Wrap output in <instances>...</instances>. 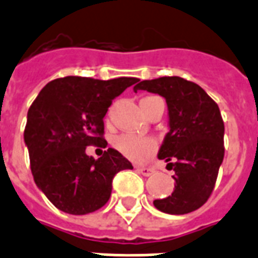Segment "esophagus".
Masks as SVG:
<instances>
[{"mask_svg":"<svg viewBox=\"0 0 258 258\" xmlns=\"http://www.w3.org/2000/svg\"><path fill=\"white\" fill-rule=\"evenodd\" d=\"M137 172L141 173V174H143V176H151L153 173L155 172L154 169L153 168H146V166H137Z\"/></svg>","mask_w":258,"mask_h":258,"instance_id":"1","label":"esophagus"}]
</instances>
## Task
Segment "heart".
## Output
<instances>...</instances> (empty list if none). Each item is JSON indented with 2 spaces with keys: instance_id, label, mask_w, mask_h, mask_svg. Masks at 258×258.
Here are the masks:
<instances>
[{
  "instance_id": "1",
  "label": "heart",
  "mask_w": 258,
  "mask_h": 258,
  "mask_svg": "<svg viewBox=\"0 0 258 258\" xmlns=\"http://www.w3.org/2000/svg\"><path fill=\"white\" fill-rule=\"evenodd\" d=\"M149 98V97H147ZM113 146L127 158L141 161L153 154L155 150V141L149 137H138L134 134H123L113 139Z\"/></svg>"
}]
</instances>
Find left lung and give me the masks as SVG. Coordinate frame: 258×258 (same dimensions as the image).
Instances as JSON below:
<instances>
[{"label": "left lung", "mask_w": 258, "mask_h": 258, "mask_svg": "<svg viewBox=\"0 0 258 258\" xmlns=\"http://www.w3.org/2000/svg\"><path fill=\"white\" fill-rule=\"evenodd\" d=\"M147 90L166 100L169 133L158 151V158L174 170V190L154 200L160 211L182 215L203 206L212 194L225 157V124L218 104L198 84L181 77L145 80L134 92Z\"/></svg>", "instance_id": "left-lung-1"}]
</instances>
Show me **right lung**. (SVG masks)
Returning <instances> with one entry per match:
<instances>
[{"mask_svg":"<svg viewBox=\"0 0 258 258\" xmlns=\"http://www.w3.org/2000/svg\"><path fill=\"white\" fill-rule=\"evenodd\" d=\"M138 81L63 77L48 82L29 107L24 142L33 180L58 210L72 215L97 211L109 200L116 173L133 169L112 147L97 160L85 150L107 147L104 116L112 100Z\"/></svg>","mask_w":258,"mask_h":258,"instance_id":"add662e5","label":"right lung"}]
</instances>
